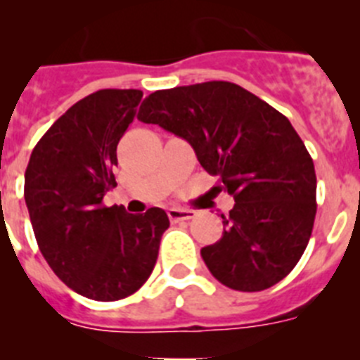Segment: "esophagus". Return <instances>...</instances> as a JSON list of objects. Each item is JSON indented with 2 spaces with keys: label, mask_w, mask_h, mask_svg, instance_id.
<instances>
[{
  "label": "esophagus",
  "mask_w": 360,
  "mask_h": 360,
  "mask_svg": "<svg viewBox=\"0 0 360 360\" xmlns=\"http://www.w3.org/2000/svg\"><path fill=\"white\" fill-rule=\"evenodd\" d=\"M196 212L191 211V209H180V207H171L167 211V216H169L171 221L178 224V221H187V219L195 218Z\"/></svg>",
  "instance_id": "esophagus-1"
}]
</instances>
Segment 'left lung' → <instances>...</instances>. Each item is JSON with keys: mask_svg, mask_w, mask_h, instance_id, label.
<instances>
[{"mask_svg": "<svg viewBox=\"0 0 360 360\" xmlns=\"http://www.w3.org/2000/svg\"><path fill=\"white\" fill-rule=\"evenodd\" d=\"M139 120L193 146L196 158L234 196L224 236L202 249L211 274L240 292L270 288L290 274L316 219V169L290 120L227 81L149 95Z\"/></svg>", "mask_w": 360, "mask_h": 360, "instance_id": "obj_1", "label": "left lung"}]
</instances>
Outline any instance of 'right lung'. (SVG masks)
<instances>
[{"instance_id": "1", "label": "right lung", "mask_w": 360, "mask_h": 360, "mask_svg": "<svg viewBox=\"0 0 360 360\" xmlns=\"http://www.w3.org/2000/svg\"><path fill=\"white\" fill-rule=\"evenodd\" d=\"M141 90H98L41 136L25 171V202L41 254L73 292L117 301L148 281L169 218L103 205L117 186V144L135 119Z\"/></svg>"}]
</instances>
